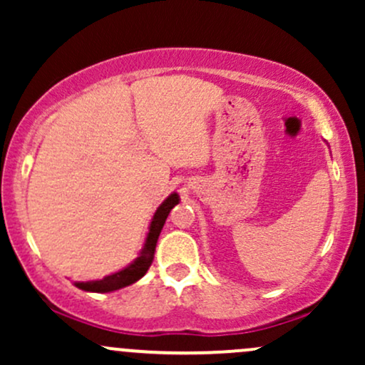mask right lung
I'll return each instance as SVG.
<instances>
[{"label":"right lung","mask_w":365,"mask_h":365,"mask_svg":"<svg viewBox=\"0 0 365 365\" xmlns=\"http://www.w3.org/2000/svg\"><path fill=\"white\" fill-rule=\"evenodd\" d=\"M178 202H180V195L177 192H173V194H170L165 200H163L161 206L156 209L153 220H150L148 237H145L144 247H142L140 254L137 255L128 266H125L123 269L116 271V273L104 276L103 279H94V282H75V287L81 288L83 292L108 293V292L120 290V288L128 287V284L139 282L142 276L148 273L150 264H153L159 233H161L163 226L166 223V217H168L170 211L177 206Z\"/></svg>","instance_id":"1"}]
</instances>
